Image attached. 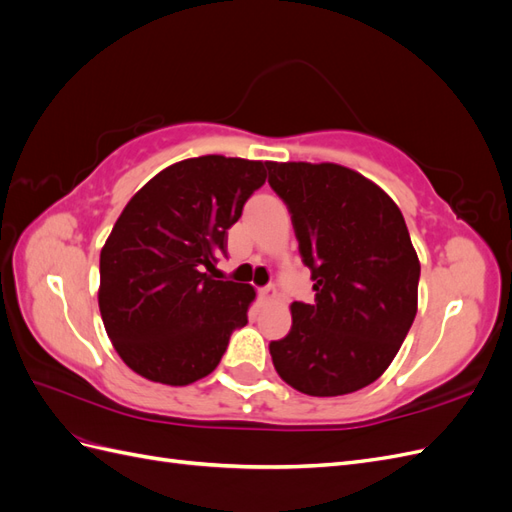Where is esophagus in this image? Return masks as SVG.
Here are the masks:
<instances>
[{"label": "esophagus", "mask_w": 512, "mask_h": 512, "mask_svg": "<svg viewBox=\"0 0 512 512\" xmlns=\"http://www.w3.org/2000/svg\"><path fill=\"white\" fill-rule=\"evenodd\" d=\"M260 297L265 299V301H275V299H277V288H275V286L260 288Z\"/></svg>", "instance_id": "1"}]
</instances>
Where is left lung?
Instances as JSON below:
<instances>
[{"label": "left lung", "mask_w": 512, "mask_h": 512, "mask_svg": "<svg viewBox=\"0 0 512 512\" xmlns=\"http://www.w3.org/2000/svg\"><path fill=\"white\" fill-rule=\"evenodd\" d=\"M292 213L316 303H292L290 333L271 342L280 378L305 395H348L376 382L418 309L421 262L404 215L380 185L333 162H269Z\"/></svg>", "instance_id": "left-lung-1"}]
</instances>
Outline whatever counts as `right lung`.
I'll list each match as a JSON object with an SVG mask.
<instances>
[{
    "mask_svg": "<svg viewBox=\"0 0 512 512\" xmlns=\"http://www.w3.org/2000/svg\"><path fill=\"white\" fill-rule=\"evenodd\" d=\"M267 168L260 160L190 158L160 170L123 207L100 252L98 305L134 374L185 386L218 367L256 290L207 271Z\"/></svg>",
    "mask_w": 512,
    "mask_h": 512,
    "instance_id": "right-lung-1",
    "label": "right lung"
}]
</instances>
